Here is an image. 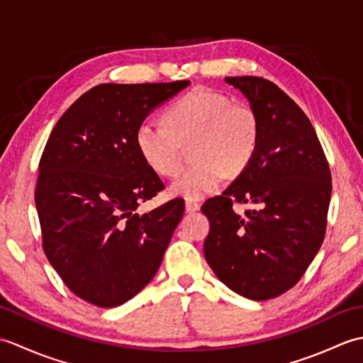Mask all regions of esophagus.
Segmentation results:
<instances>
[{
  "instance_id": "34e87169",
  "label": "esophagus",
  "mask_w": 363,
  "mask_h": 363,
  "mask_svg": "<svg viewBox=\"0 0 363 363\" xmlns=\"http://www.w3.org/2000/svg\"><path fill=\"white\" fill-rule=\"evenodd\" d=\"M199 209H201V206H199L198 203H195V201H186V212L187 213L198 212Z\"/></svg>"
}]
</instances>
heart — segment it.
Here are the masks:
<instances>
[{
    "instance_id": "b5f03b06",
    "label": "heart",
    "mask_w": 363,
    "mask_h": 363,
    "mask_svg": "<svg viewBox=\"0 0 363 363\" xmlns=\"http://www.w3.org/2000/svg\"><path fill=\"white\" fill-rule=\"evenodd\" d=\"M194 165L169 184V195L194 201L217 190L226 173L237 176L251 164L259 145V120L250 106L209 89H195L165 112V125L138 123L135 148L148 168L172 176L179 168V143H189Z\"/></svg>"
}]
</instances>
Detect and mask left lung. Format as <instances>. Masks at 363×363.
<instances>
[{
	"label": "left lung",
	"mask_w": 363,
	"mask_h": 363,
	"mask_svg": "<svg viewBox=\"0 0 363 363\" xmlns=\"http://www.w3.org/2000/svg\"><path fill=\"white\" fill-rule=\"evenodd\" d=\"M259 120L251 164L221 196L207 199L204 257L218 279L252 301L290 290L317 256L326 233L330 172L318 137L293 99L264 78H225ZM234 202L252 203L245 216Z\"/></svg>",
	"instance_id": "left-lung-1"
}]
</instances>
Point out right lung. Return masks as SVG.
I'll list each match as a JSON object with an SVG mask.
<instances>
[{
    "label": "right lung",
    "mask_w": 363,
    "mask_h": 363,
    "mask_svg": "<svg viewBox=\"0 0 363 363\" xmlns=\"http://www.w3.org/2000/svg\"><path fill=\"white\" fill-rule=\"evenodd\" d=\"M190 81L101 84L56 123L38 165L35 207L50 264L76 296L117 307L156 276L184 215L176 198L138 215L164 189L134 134Z\"/></svg>",
    "instance_id": "1"
}]
</instances>
